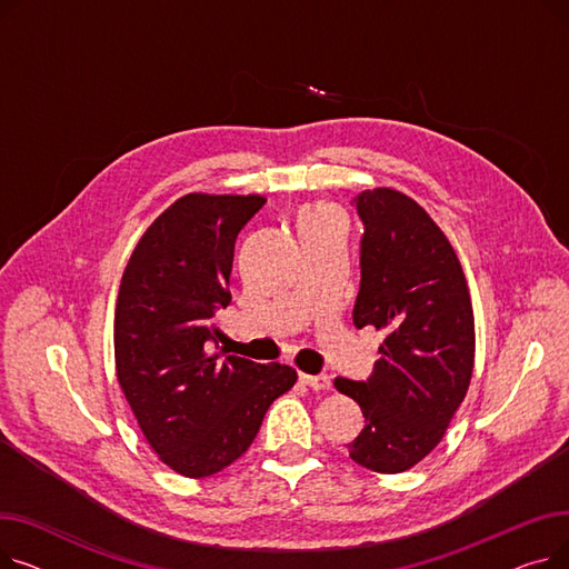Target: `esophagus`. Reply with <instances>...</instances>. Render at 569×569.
<instances>
[{
  "instance_id": "34e87169",
  "label": "esophagus",
  "mask_w": 569,
  "mask_h": 569,
  "mask_svg": "<svg viewBox=\"0 0 569 569\" xmlns=\"http://www.w3.org/2000/svg\"><path fill=\"white\" fill-rule=\"evenodd\" d=\"M300 382H302V385H307L309 390H330V387H332L330 376H325V373H318V376L300 373Z\"/></svg>"
}]
</instances>
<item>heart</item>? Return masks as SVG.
<instances>
[{
  "mask_svg": "<svg viewBox=\"0 0 569 569\" xmlns=\"http://www.w3.org/2000/svg\"><path fill=\"white\" fill-rule=\"evenodd\" d=\"M327 214H330V209H327V207H322V204L311 207V209H307V212L300 217V226H305V223H309V221H316V219H322V217H327Z\"/></svg>",
  "mask_w": 569,
  "mask_h": 569,
  "instance_id": "obj_1",
  "label": "heart"
}]
</instances>
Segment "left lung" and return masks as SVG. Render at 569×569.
I'll return each mask as SVG.
<instances>
[{
  "instance_id": "1",
  "label": "left lung",
  "mask_w": 569,
  "mask_h": 569,
  "mask_svg": "<svg viewBox=\"0 0 569 569\" xmlns=\"http://www.w3.org/2000/svg\"><path fill=\"white\" fill-rule=\"evenodd\" d=\"M355 202L365 234L352 322L385 339L369 380L337 378L335 387L367 420L348 442L350 459L395 475L433 450L466 399L475 316L457 251L425 207L387 187Z\"/></svg>"
}]
</instances>
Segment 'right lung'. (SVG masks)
<instances>
[{"label": "right lung", "instance_id": "1", "mask_svg": "<svg viewBox=\"0 0 569 569\" xmlns=\"http://www.w3.org/2000/svg\"><path fill=\"white\" fill-rule=\"evenodd\" d=\"M262 204L258 193L182 196L144 230L119 283V387L149 447L191 480L242 457L297 380L292 367L207 348L230 305L234 239Z\"/></svg>", "mask_w": 569, "mask_h": 569}]
</instances>
